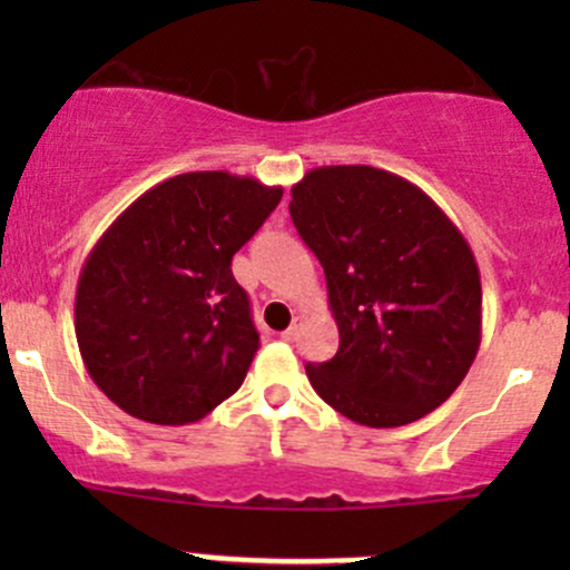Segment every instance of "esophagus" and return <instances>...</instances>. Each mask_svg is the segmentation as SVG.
<instances>
[{
  "label": "esophagus",
  "instance_id": "esophagus-1",
  "mask_svg": "<svg viewBox=\"0 0 570 570\" xmlns=\"http://www.w3.org/2000/svg\"><path fill=\"white\" fill-rule=\"evenodd\" d=\"M301 327H303V320H301V317H295V320H292V325L286 327V331L281 333V336H284L286 342H295V338L301 336Z\"/></svg>",
  "mask_w": 570,
  "mask_h": 570
}]
</instances>
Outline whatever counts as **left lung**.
I'll use <instances>...</instances> for the list:
<instances>
[{
    "instance_id": "1",
    "label": "left lung",
    "mask_w": 570,
    "mask_h": 570,
    "mask_svg": "<svg viewBox=\"0 0 570 570\" xmlns=\"http://www.w3.org/2000/svg\"><path fill=\"white\" fill-rule=\"evenodd\" d=\"M289 212L338 327L336 355L306 364L314 392L366 428H402L450 400L482 336L480 269L455 223L370 165L308 170Z\"/></svg>"
}]
</instances>
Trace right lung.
Instances as JSON below:
<instances>
[{
	"label": "right lung",
	"mask_w": 570,
	"mask_h": 570,
	"mask_svg": "<svg viewBox=\"0 0 570 570\" xmlns=\"http://www.w3.org/2000/svg\"><path fill=\"white\" fill-rule=\"evenodd\" d=\"M284 189L226 170L165 178L115 217L79 273L85 370L120 411L189 424L243 386L258 350L232 258Z\"/></svg>",
	"instance_id": "right-lung-1"
}]
</instances>
